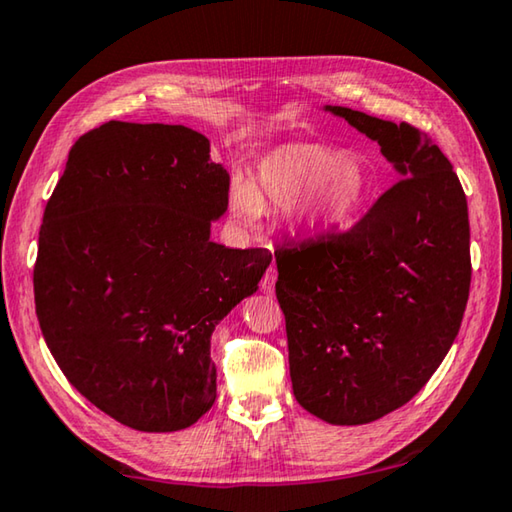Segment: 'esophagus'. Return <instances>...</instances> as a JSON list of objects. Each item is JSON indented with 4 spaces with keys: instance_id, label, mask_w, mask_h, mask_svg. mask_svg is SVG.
I'll list each match as a JSON object with an SVG mask.
<instances>
[{
    "instance_id": "obj_1",
    "label": "esophagus",
    "mask_w": 512,
    "mask_h": 512,
    "mask_svg": "<svg viewBox=\"0 0 512 512\" xmlns=\"http://www.w3.org/2000/svg\"><path fill=\"white\" fill-rule=\"evenodd\" d=\"M275 280H277L275 266H268L264 277H262V282H259V289H262V291L266 293V296H271V293L275 291Z\"/></svg>"
}]
</instances>
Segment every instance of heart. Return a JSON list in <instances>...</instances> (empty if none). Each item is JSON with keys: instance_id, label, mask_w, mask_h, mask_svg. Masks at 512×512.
Returning <instances> with one entry per match:
<instances>
[{"instance_id": "b5f03b06", "label": "heart", "mask_w": 512, "mask_h": 512, "mask_svg": "<svg viewBox=\"0 0 512 512\" xmlns=\"http://www.w3.org/2000/svg\"><path fill=\"white\" fill-rule=\"evenodd\" d=\"M372 171L357 155L323 144H284L255 164L250 183H235L232 214L253 225L262 207H291L305 230L339 223L366 201Z\"/></svg>"}]
</instances>
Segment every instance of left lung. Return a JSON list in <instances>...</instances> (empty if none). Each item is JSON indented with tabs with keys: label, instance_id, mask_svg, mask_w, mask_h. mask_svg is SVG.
I'll list each match as a JSON object with an SVG mask.
<instances>
[{
	"label": "left lung",
	"instance_id": "obj_1",
	"mask_svg": "<svg viewBox=\"0 0 512 512\" xmlns=\"http://www.w3.org/2000/svg\"><path fill=\"white\" fill-rule=\"evenodd\" d=\"M327 110L375 140L402 178L352 228L277 246L275 296L298 404L329 424H366L409 402L452 348L470 296V219L427 133Z\"/></svg>",
	"mask_w": 512,
	"mask_h": 512
}]
</instances>
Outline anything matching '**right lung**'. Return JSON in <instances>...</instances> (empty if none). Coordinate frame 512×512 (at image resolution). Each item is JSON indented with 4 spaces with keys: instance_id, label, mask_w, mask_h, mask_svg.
Returning <instances> with one entry per match:
<instances>
[{
    "instance_id": "1",
    "label": "right lung",
    "mask_w": 512,
    "mask_h": 512,
    "mask_svg": "<svg viewBox=\"0 0 512 512\" xmlns=\"http://www.w3.org/2000/svg\"><path fill=\"white\" fill-rule=\"evenodd\" d=\"M228 192L205 135L108 121L76 140L47 201L42 336L69 384L126 427L187 429L216 400L214 327L271 264L266 248L210 241Z\"/></svg>"
}]
</instances>
